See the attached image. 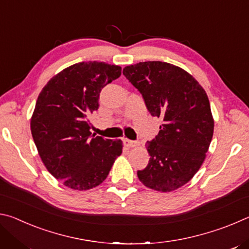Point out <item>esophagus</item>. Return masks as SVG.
<instances>
[{"mask_svg": "<svg viewBox=\"0 0 249 249\" xmlns=\"http://www.w3.org/2000/svg\"><path fill=\"white\" fill-rule=\"evenodd\" d=\"M123 142H124V145H125V146H127V147H136V146L140 145V144H138L137 142H134V141L127 140V138H124V140H123Z\"/></svg>", "mask_w": 249, "mask_h": 249, "instance_id": "esophagus-1", "label": "esophagus"}]
</instances>
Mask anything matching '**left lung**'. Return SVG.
Instances as JSON below:
<instances>
[{"instance_id": "left-lung-1", "label": "left lung", "mask_w": 249, "mask_h": 249, "mask_svg": "<svg viewBox=\"0 0 249 249\" xmlns=\"http://www.w3.org/2000/svg\"><path fill=\"white\" fill-rule=\"evenodd\" d=\"M123 74L141 92L151 116L162 120L157 136L147 142L149 162L137 171L138 179L156 191L177 190L200 169L212 141L208 95L190 73L168 62H140L125 67Z\"/></svg>"}]
</instances>
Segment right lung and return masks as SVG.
Wrapping results in <instances>:
<instances>
[{"label": "right lung", "instance_id": "obj_1", "mask_svg": "<svg viewBox=\"0 0 249 249\" xmlns=\"http://www.w3.org/2000/svg\"><path fill=\"white\" fill-rule=\"evenodd\" d=\"M121 73L120 66L79 62L50 79L38 95L31 120L33 140L45 167L66 187H98L122 154V141L91 135L88 120L99 108L101 90Z\"/></svg>", "mask_w": 249, "mask_h": 249}]
</instances>
